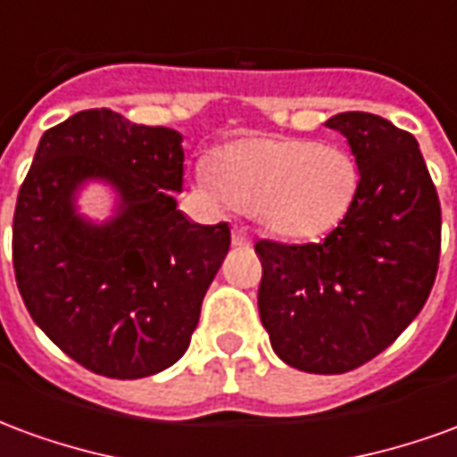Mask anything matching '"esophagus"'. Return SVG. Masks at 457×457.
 Segmentation results:
<instances>
[{"label":"esophagus","mask_w":457,"mask_h":457,"mask_svg":"<svg viewBox=\"0 0 457 457\" xmlns=\"http://www.w3.org/2000/svg\"><path fill=\"white\" fill-rule=\"evenodd\" d=\"M232 245H235V247H249V245H252V239H249V235L245 232V229L235 228L232 229Z\"/></svg>","instance_id":"esophagus-1"}]
</instances>
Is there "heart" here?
<instances>
[{
  "label": "heart",
  "mask_w": 457,
  "mask_h": 457,
  "mask_svg": "<svg viewBox=\"0 0 457 457\" xmlns=\"http://www.w3.org/2000/svg\"><path fill=\"white\" fill-rule=\"evenodd\" d=\"M200 183L278 237L313 239L350 212L360 170L340 146L262 137L225 146Z\"/></svg>",
  "instance_id": "b5f03b06"
}]
</instances>
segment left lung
<instances>
[{
  "mask_svg": "<svg viewBox=\"0 0 457 457\" xmlns=\"http://www.w3.org/2000/svg\"><path fill=\"white\" fill-rule=\"evenodd\" d=\"M326 127L350 144L357 198L318 245L257 242L259 316L284 362L343 374L421 313L441 257V203L409 131L370 112H340Z\"/></svg>",
  "mask_w": 457,
  "mask_h": 457,
  "instance_id": "1",
  "label": "left lung"
}]
</instances>
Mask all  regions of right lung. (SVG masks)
I'll list each match as a JSON object with an SVG mask.
<instances>
[{
	"instance_id": "obj_1",
	"label": "right lung",
	"mask_w": 457,
	"mask_h": 457,
	"mask_svg": "<svg viewBox=\"0 0 457 457\" xmlns=\"http://www.w3.org/2000/svg\"><path fill=\"white\" fill-rule=\"evenodd\" d=\"M180 141L169 127L85 110L41 137L19 190L16 287L36 326L95 374L139 379L179 362L228 254V222L198 225L176 208ZM87 182L118 198L104 223L77 212Z\"/></svg>"
}]
</instances>
